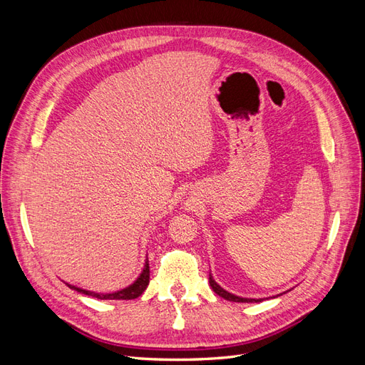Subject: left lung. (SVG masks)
Instances as JSON below:
<instances>
[{"label":"left lung","mask_w":365,"mask_h":365,"mask_svg":"<svg viewBox=\"0 0 365 365\" xmlns=\"http://www.w3.org/2000/svg\"><path fill=\"white\" fill-rule=\"evenodd\" d=\"M208 283H210V286H212V289H213L219 297L225 298V300H228V302H236V303H259V302H262V298H244V297H237V295H235V294H230L228 291L220 288V286L213 280L212 274H210V277H208Z\"/></svg>","instance_id":"obj_1"}]
</instances>
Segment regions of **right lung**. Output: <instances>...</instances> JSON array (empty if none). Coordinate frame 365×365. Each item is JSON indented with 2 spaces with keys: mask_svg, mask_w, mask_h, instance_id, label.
I'll use <instances>...</instances> for the list:
<instances>
[{
  "mask_svg": "<svg viewBox=\"0 0 365 365\" xmlns=\"http://www.w3.org/2000/svg\"><path fill=\"white\" fill-rule=\"evenodd\" d=\"M149 262L146 259V263H145V268H143L141 274L137 277V280L129 284L128 288H123L120 289L117 292H111V294H98V292H93V291H86V289H82V288H77V286H73V284H68V288L81 292V294H85V295H90V297H96L98 298V300H134V298L140 297L143 292H145V289L148 288L149 284Z\"/></svg>",
  "mask_w": 365,
  "mask_h": 365,
  "instance_id": "1",
  "label": "right lung"
}]
</instances>
